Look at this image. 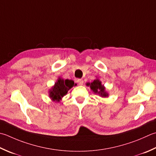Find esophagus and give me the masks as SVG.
<instances>
[{
    "label": "esophagus",
    "mask_w": 156,
    "mask_h": 156,
    "mask_svg": "<svg viewBox=\"0 0 156 156\" xmlns=\"http://www.w3.org/2000/svg\"><path fill=\"white\" fill-rule=\"evenodd\" d=\"M77 82H78V83L79 85H82L84 83V81H83V80H82V79H78Z\"/></svg>",
    "instance_id": "obj_1"
}]
</instances>
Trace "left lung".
<instances>
[{
  "label": "left lung",
  "mask_w": 156,
  "mask_h": 156,
  "mask_svg": "<svg viewBox=\"0 0 156 156\" xmlns=\"http://www.w3.org/2000/svg\"><path fill=\"white\" fill-rule=\"evenodd\" d=\"M87 86H89L90 89L92 90L94 93L99 94L100 96L102 97H107L108 96V93L105 91V88L103 85L101 84V82L99 79H96L93 82L89 83L88 82L87 83Z\"/></svg>",
  "instance_id": "8db88e82"
}]
</instances>
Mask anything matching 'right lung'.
<instances>
[{"instance_id": "1", "label": "right lung", "mask_w": 156, "mask_h": 156, "mask_svg": "<svg viewBox=\"0 0 156 156\" xmlns=\"http://www.w3.org/2000/svg\"><path fill=\"white\" fill-rule=\"evenodd\" d=\"M74 82L72 80H63L59 78L54 86L49 90V97L52 101L59 102L62 97L68 93V91L74 86Z\"/></svg>"}]
</instances>
